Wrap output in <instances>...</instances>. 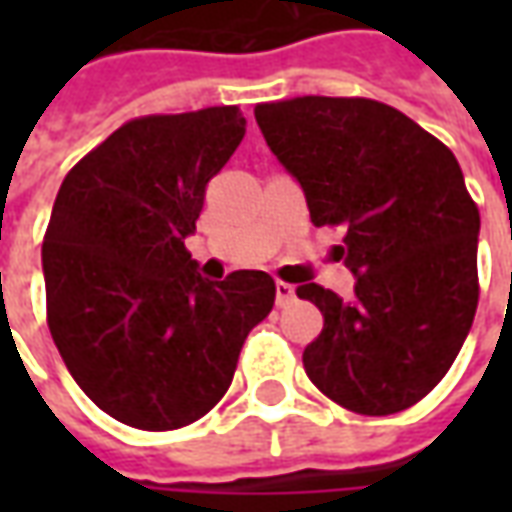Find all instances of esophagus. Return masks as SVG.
<instances>
[{
	"mask_svg": "<svg viewBox=\"0 0 512 512\" xmlns=\"http://www.w3.org/2000/svg\"><path fill=\"white\" fill-rule=\"evenodd\" d=\"M293 299H296V290H293V285L277 279V307H285V304H290Z\"/></svg>",
	"mask_w": 512,
	"mask_h": 512,
	"instance_id": "obj_1",
	"label": "esophagus"
}]
</instances>
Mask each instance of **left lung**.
<instances>
[{
  "mask_svg": "<svg viewBox=\"0 0 512 512\" xmlns=\"http://www.w3.org/2000/svg\"><path fill=\"white\" fill-rule=\"evenodd\" d=\"M315 227H345L351 299L296 288L323 312L304 370L337 406L386 417L428 395L472 329L480 211L452 150L373 98L304 95L255 106Z\"/></svg>",
  "mask_w": 512,
  "mask_h": 512,
  "instance_id": "left-lung-1",
  "label": "left lung"
}]
</instances>
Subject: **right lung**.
Returning a JSON list of instances; mask_svg holds the SVG:
<instances>
[{
	"mask_svg": "<svg viewBox=\"0 0 512 512\" xmlns=\"http://www.w3.org/2000/svg\"><path fill=\"white\" fill-rule=\"evenodd\" d=\"M238 106L128 120L65 175L43 235L46 321L76 384L139 430L205 417L274 307L266 271L197 274L183 238L241 145Z\"/></svg>",
	"mask_w": 512,
	"mask_h": 512,
	"instance_id": "obj_1",
	"label": "right lung"
}]
</instances>
